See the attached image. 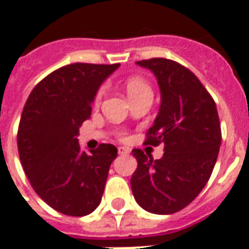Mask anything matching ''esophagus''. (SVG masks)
<instances>
[{"label": "esophagus", "mask_w": 249, "mask_h": 249, "mask_svg": "<svg viewBox=\"0 0 249 249\" xmlns=\"http://www.w3.org/2000/svg\"><path fill=\"white\" fill-rule=\"evenodd\" d=\"M117 151H119L120 155H128V153L130 152L126 146H119V148H117Z\"/></svg>", "instance_id": "1"}]
</instances>
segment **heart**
I'll use <instances>...</instances> for the list:
<instances>
[{
	"label": "heart",
	"instance_id": "heart-1",
	"mask_svg": "<svg viewBox=\"0 0 249 249\" xmlns=\"http://www.w3.org/2000/svg\"><path fill=\"white\" fill-rule=\"evenodd\" d=\"M125 87H126V93H128L129 98L136 97V96L142 94V93L151 92L149 85H148L145 80H142L141 77H129V78L126 80ZM101 96H103V92L98 93L97 97H96V101H100Z\"/></svg>",
	"mask_w": 249,
	"mask_h": 249
}]
</instances>
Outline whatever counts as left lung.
<instances>
[{
  "label": "left lung",
  "instance_id": "left-lung-1",
  "mask_svg": "<svg viewBox=\"0 0 249 249\" xmlns=\"http://www.w3.org/2000/svg\"><path fill=\"white\" fill-rule=\"evenodd\" d=\"M156 76L160 109L145 144L164 142L159 160L140 149L130 187L136 201L151 213L171 214L192 203L208 183L219 155L221 130L216 104L197 77L167 58L137 61Z\"/></svg>",
  "mask_w": 249,
  "mask_h": 249
}]
</instances>
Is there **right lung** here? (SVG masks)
I'll list each match as a JSON object with an SVG mask.
<instances>
[{
	"mask_svg": "<svg viewBox=\"0 0 249 249\" xmlns=\"http://www.w3.org/2000/svg\"><path fill=\"white\" fill-rule=\"evenodd\" d=\"M120 64H71L35 87L17 135L18 155L32 187L48 205L68 216H85L103 197L117 148L81 151L77 135L90 117L98 89Z\"/></svg>",
	"mask_w": 249,
	"mask_h": 249,
	"instance_id": "add662e5",
	"label": "right lung"
}]
</instances>
